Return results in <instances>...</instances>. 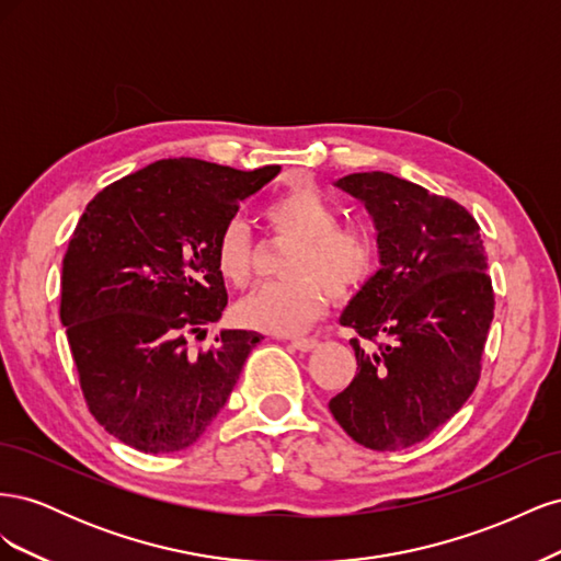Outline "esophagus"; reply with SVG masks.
Masks as SVG:
<instances>
[{
    "instance_id": "34e87169",
    "label": "esophagus",
    "mask_w": 561,
    "mask_h": 561,
    "mask_svg": "<svg viewBox=\"0 0 561 561\" xmlns=\"http://www.w3.org/2000/svg\"><path fill=\"white\" fill-rule=\"evenodd\" d=\"M290 344L297 348V351H313L318 346V339H307V336H295L290 339Z\"/></svg>"
}]
</instances>
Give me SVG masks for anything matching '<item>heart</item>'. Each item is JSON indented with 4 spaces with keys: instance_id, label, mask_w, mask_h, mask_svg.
Listing matches in <instances>:
<instances>
[{
    "instance_id": "b5f03b06",
    "label": "heart",
    "mask_w": 561,
    "mask_h": 561,
    "mask_svg": "<svg viewBox=\"0 0 561 561\" xmlns=\"http://www.w3.org/2000/svg\"><path fill=\"white\" fill-rule=\"evenodd\" d=\"M266 229L295 248L283 262L285 280L262 285L236 313L248 328L293 334L309 328L334 299H351L377 274L379 245L363 225H339L334 201L313 184H295L271 198ZM217 274L233 287H245L254 274L252 239L241 222H229L213 248Z\"/></svg>"
}]
</instances>
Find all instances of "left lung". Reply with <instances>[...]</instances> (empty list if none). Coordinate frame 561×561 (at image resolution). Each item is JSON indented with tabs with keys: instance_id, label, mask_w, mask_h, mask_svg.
<instances>
[{
	"instance_id": "1",
	"label": "left lung",
	"mask_w": 561,
	"mask_h": 561,
	"mask_svg": "<svg viewBox=\"0 0 561 561\" xmlns=\"http://www.w3.org/2000/svg\"><path fill=\"white\" fill-rule=\"evenodd\" d=\"M336 186L375 217L381 268L342 316L358 332V375L330 412L358 445L398 451L447 423L480 381L496 304L486 252L474 217L421 184L371 171Z\"/></svg>"
}]
</instances>
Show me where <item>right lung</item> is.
Listing matches in <instances>:
<instances>
[{
  "instance_id": "1",
  "label": "right lung",
  "mask_w": 561,
  "mask_h": 561,
  "mask_svg": "<svg viewBox=\"0 0 561 561\" xmlns=\"http://www.w3.org/2000/svg\"><path fill=\"white\" fill-rule=\"evenodd\" d=\"M280 171L163 159L112 182L83 210L62 260L60 320L89 412L145 454L186 449L229 400L260 332L222 330L217 233Z\"/></svg>"
}]
</instances>
